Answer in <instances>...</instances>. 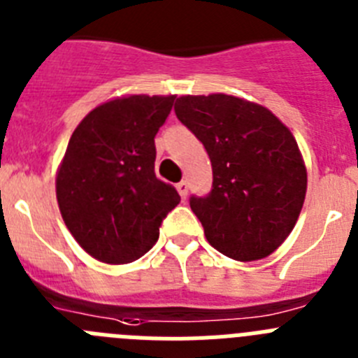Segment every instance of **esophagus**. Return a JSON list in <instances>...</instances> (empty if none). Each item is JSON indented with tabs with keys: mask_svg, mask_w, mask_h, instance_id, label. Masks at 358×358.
<instances>
[{
	"mask_svg": "<svg viewBox=\"0 0 358 358\" xmlns=\"http://www.w3.org/2000/svg\"><path fill=\"white\" fill-rule=\"evenodd\" d=\"M176 189H178L180 196H182V199L187 198V194H189V183L185 182V180H182L180 183H176Z\"/></svg>",
	"mask_w": 358,
	"mask_h": 358,
	"instance_id": "34e87169",
	"label": "esophagus"
}]
</instances>
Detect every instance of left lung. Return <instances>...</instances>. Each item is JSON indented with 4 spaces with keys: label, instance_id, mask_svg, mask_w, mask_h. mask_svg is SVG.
I'll return each instance as SVG.
<instances>
[{
    "label": "left lung",
    "instance_id": "left-lung-1",
    "mask_svg": "<svg viewBox=\"0 0 358 358\" xmlns=\"http://www.w3.org/2000/svg\"><path fill=\"white\" fill-rule=\"evenodd\" d=\"M175 112L212 164V191L189 199L210 246L241 262L271 255L294 228L307 192L291 130L259 103L228 94L182 96Z\"/></svg>",
    "mask_w": 358,
    "mask_h": 358
}]
</instances>
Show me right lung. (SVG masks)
Segmentation results:
<instances>
[{"mask_svg": "<svg viewBox=\"0 0 358 358\" xmlns=\"http://www.w3.org/2000/svg\"><path fill=\"white\" fill-rule=\"evenodd\" d=\"M175 98L110 99L71 135L57 173V201L67 230L99 262L141 259L180 203L175 187L155 175V135Z\"/></svg>", "mask_w": 358, "mask_h": 358, "instance_id": "obj_1", "label": "right lung"}]
</instances>
